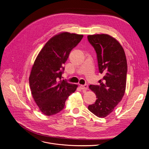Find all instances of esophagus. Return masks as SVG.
Wrapping results in <instances>:
<instances>
[{
	"mask_svg": "<svg viewBox=\"0 0 149 149\" xmlns=\"http://www.w3.org/2000/svg\"><path fill=\"white\" fill-rule=\"evenodd\" d=\"M80 88L82 90H87L88 88V85H80Z\"/></svg>",
	"mask_w": 149,
	"mask_h": 149,
	"instance_id": "esophagus-1",
	"label": "esophagus"
}]
</instances>
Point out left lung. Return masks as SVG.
<instances>
[{"instance_id": "left-lung-1", "label": "left lung", "mask_w": 149, "mask_h": 149, "mask_svg": "<svg viewBox=\"0 0 149 149\" xmlns=\"http://www.w3.org/2000/svg\"><path fill=\"white\" fill-rule=\"evenodd\" d=\"M97 55L99 72L103 74L99 85H90L96 96L95 104L88 109L96 116L105 118L110 114L124 95L126 87L127 63L120 43L108 34L88 36Z\"/></svg>"}]
</instances>
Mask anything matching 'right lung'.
<instances>
[{"label": "right lung", "mask_w": 149, "mask_h": 149, "mask_svg": "<svg viewBox=\"0 0 149 149\" xmlns=\"http://www.w3.org/2000/svg\"><path fill=\"white\" fill-rule=\"evenodd\" d=\"M83 37L68 32L54 36L41 49L32 65L29 77L32 95L41 112L47 116L61 111L77 89V85L61 80V75L70 52Z\"/></svg>", "instance_id": "1"}]
</instances>
